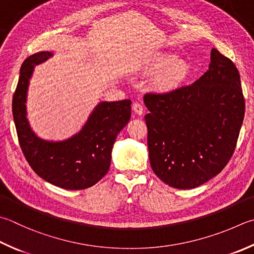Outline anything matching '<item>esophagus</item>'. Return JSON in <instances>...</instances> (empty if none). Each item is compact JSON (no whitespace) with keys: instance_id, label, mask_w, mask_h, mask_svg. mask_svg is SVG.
<instances>
[{"instance_id":"34e87169","label":"esophagus","mask_w":254,"mask_h":254,"mask_svg":"<svg viewBox=\"0 0 254 254\" xmlns=\"http://www.w3.org/2000/svg\"><path fill=\"white\" fill-rule=\"evenodd\" d=\"M132 111L135 112L137 115H142L143 114V106L140 103H133L132 105Z\"/></svg>"}]
</instances>
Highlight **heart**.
Instances as JSON below:
<instances>
[{"mask_svg": "<svg viewBox=\"0 0 254 254\" xmlns=\"http://www.w3.org/2000/svg\"><path fill=\"white\" fill-rule=\"evenodd\" d=\"M148 71L157 75V84L165 88H175L187 78L189 74L190 65L184 57H175L170 52H162L151 56L145 63Z\"/></svg>", "mask_w": 254, "mask_h": 254, "instance_id": "heart-1", "label": "heart"}]
</instances>
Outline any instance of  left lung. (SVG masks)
<instances>
[{
  "label": "left lung",
  "instance_id": "1",
  "mask_svg": "<svg viewBox=\"0 0 254 254\" xmlns=\"http://www.w3.org/2000/svg\"><path fill=\"white\" fill-rule=\"evenodd\" d=\"M210 61L193 84L143 97L151 168L177 189L195 188L221 172L245 118L237 67L216 49Z\"/></svg>",
  "mask_w": 254,
  "mask_h": 254
}]
</instances>
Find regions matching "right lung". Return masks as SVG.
Here are the masks:
<instances>
[{
  "label": "right lung",
  "instance_id": "1",
  "mask_svg": "<svg viewBox=\"0 0 254 254\" xmlns=\"http://www.w3.org/2000/svg\"><path fill=\"white\" fill-rule=\"evenodd\" d=\"M52 56L51 52H38L22 64L12 103L14 123L23 154L41 178L60 188L82 190L108 172L114 142L130 119L131 102H100L82 129L65 140L38 137L27 119V90L35 66Z\"/></svg>",
  "mask_w": 254,
  "mask_h": 254
}]
</instances>
